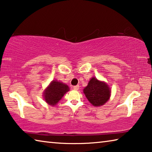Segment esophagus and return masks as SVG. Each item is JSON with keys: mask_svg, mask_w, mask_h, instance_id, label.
Instances as JSON below:
<instances>
[{"mask_svg": "<svg viewBox=\"0 0 152 152\" xmlns=\"http://www.w3.org/2000/svg\"><path fill=\"white\" fill-rule=\"evenodd\" d=\"M74 90H76V91H78V90L79 89V85H76V86H74L73 87Z\"/></svg>", "mask_w": 152, "mask_h": 152, "instance_id": "34e87169", "label": "esophagus"}]
</instances>
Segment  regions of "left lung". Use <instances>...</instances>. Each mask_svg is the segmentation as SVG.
Returning a JSON list of instances; mask_svg holds the SVG:
<instances>
[{"mask_svg":"<svg viewBox=\"0 0 152 152\" xmlns=\"http://www.w3.org/2000/svg\"><path fill=\"white\" fill-rule=\"evenodd\" d=\"M83 92L88 101L94 107H100L109 101L110 89L107 83L92 77Z\"/></svg>","mask_w":152,"mask_h":152,"instance_id":"left-lung-1","label":"left lung"}]
</instances>
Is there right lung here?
<instances>
[{
    "mask_svg": "<svg viewBox=\"0 0 152 152\" xmlns=\"http://www.w3.org/2000/svg\"><path fill=\"white\" fill-rule=\"evenodd\" d=\"M69 90L70 88L67 84L53 80L43 92V98L48 104L55 106Z\"/></svg>",
    "mask_w": 152,
    "mask_h": 152,
    "instance_id": "1",
    "label": "right lung"
}]
</instances>
